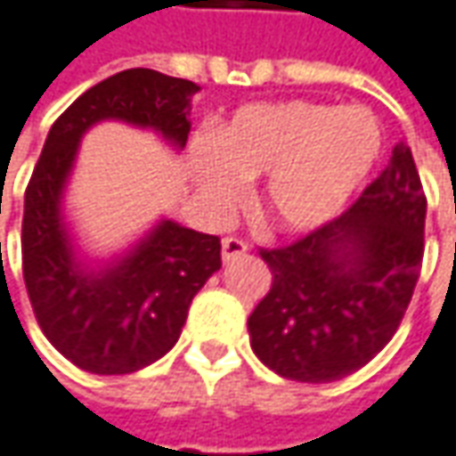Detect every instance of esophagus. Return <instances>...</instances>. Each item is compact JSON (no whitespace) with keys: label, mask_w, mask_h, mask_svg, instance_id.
<instances>
[{"label":"esophagus","mask_w":456,"mask_h":456,"mask_svg":"<svg viewBox=\"0 0 456 456\" xmlns=\"http://www.w3.org/2000/svg\"><path fill=\"white\" fill-rule=\"evenodd\" d=\"M245 252H248V245L242 240H237V237H224L222 240V257H224V263L245 255Z\"/></svg>","instance_id":"esophagus-1"}]
</instances>
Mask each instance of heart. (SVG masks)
<instances>
[{"instance_id": "1", "label": "heart", "mask_w": 456, "mask_h": 456, "mask_svg": "<svg viewBox=\"0 0 456 456\" xmlns=\"http://www.w3.org/2000/svg\"><path fill=\"white\" fill-rule=\"evenodd\" d=\"M383 152V129L362 107L319 102L248 104L191 145V175L211 204H227L240 178L265 175L257 201L283 229L322 227L367 181Z\"/></svg>"}]
</instances>
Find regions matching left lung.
Wrapping results in <instances>:
<instances>
[{
  "mask_svg": "<svg viewBox=\"0 0 456 456\" xmlns=\"http://www.w3.org/2000/svg\"><path fill=\"white\" fill-rule=\"evenodd\" d=\"M426 193L406 142L342 216L260 249L273 286L249 314L252 352L281 378L334 383L398 331L424 260Z\"/></svg>",
  "mask_w": 456,
  "mask_h": 456,
  "instance_id": "left-lung-1",
  "label": "left lung"
}]
</instances>
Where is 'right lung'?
Segmentation results:
<instances>
[{"instance_id": "right-lung-1", "label": "right lung", "mask_w": 456, "mask_h": 456, "mask_svg": "<svg viewBox=\"0 0 456 456\" xmlns=\"http://www.w3.org/2000/svg\"><path fill=\"white\" fill-rule=\"evenodd\" d=\"M196 91L193 81L152 69L114 73L55 119L32 170L22 216L25 288L50 345L86 372L127 375L160 360L178 342L193 296L222 267V242L166 219L125 260L86 270L61 219L81 134L102 119H122L183 148Z\"/></svg>"}]
</instances>
